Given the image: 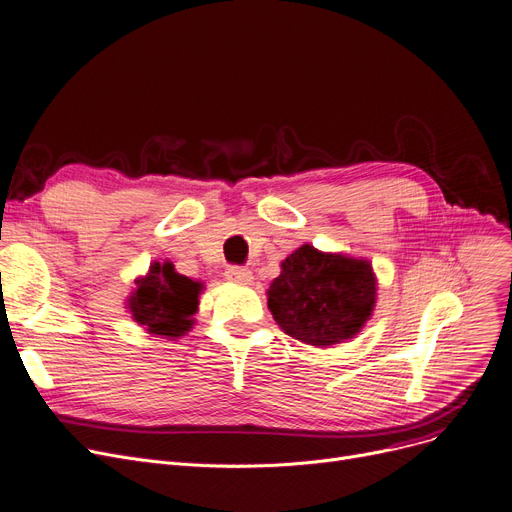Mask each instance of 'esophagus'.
I'll return each mask as SVG.
<instances>
[{
	"mask_svg": "<svg viewBox=\"0 0 512 512\" xmlns=\"http://www.w3.org/2000/svg\"><path fill=\"white\" fill-rule=\"evenodd\" d=\"M225 277L233 283H250L252 281V271L246 269V266H239V264H231L227 266Z\"/></svg>",
	"mask_w": 512,
	"mask_h": 512,
	"instance_id": "34e87169",
	"label": "esophagus"
}]
</instances>
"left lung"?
Here are the masks:
<instances>
[{
    "label": "left lung",
    "mask_w": 512,
    "mask_h": 512,
    "mask_svg": "<svg viewBox=\"0 0 512 512\" xmlns=\"http://www.w3.org/2000/svg\"><path fill=\"white\" fill-rule=\"evenodd\" d=\"M375 275L367 260L302 246L281 262L269 308L277 325L310 346L354 337L375 306Z\"/></svg>",
    "instance_id": "1"
}]
</instances>
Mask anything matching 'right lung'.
<instances>
[{"instance_id": "1", "label": "right lung", "mask_w": 512, "mask_h": 512, "mask_svg": "<svg viewBox=\"0 0 512 512\" xmlns=\"http://www.w3.org/2000/svg\"><path fill=\"white\" fill-rule=\"evenodd\" d=\"M202 285L175 273V266L156 262L150 275L137 281L129 300L133 319L148 331L166 337H181L191 329V316L198 310Z\"/></svg>"}]
</instances>
